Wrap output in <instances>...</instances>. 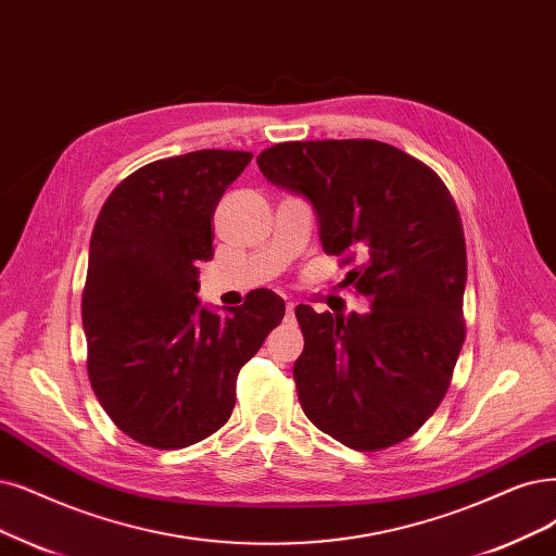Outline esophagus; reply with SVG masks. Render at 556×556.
<instances>
[{"mask_svg": "<svg viewBox=\"0 0 556 556\" xmlns=\"http://www.w3.org/2000/svg\"><path fill=\"white\" fill-rule=\"evenodd\" d=\"M286 318L293 320L295 318V302H289L286 304Z\"/></svg>", "mask_w": 556, "mask_h": 556, "instance_id": "obj_1", "label": "esophagus"}]
</instances>
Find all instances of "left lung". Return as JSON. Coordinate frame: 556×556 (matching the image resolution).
<instances>
[{"mask_svg":"<svg viewBox=\"0 0 556 556\" xmlns=\"http://www.w3.org/2000/svg\"><path fill=\"white\" fill-rule=\"evenodd\" d=\"M256 164L312 203L327 254H359L345 283L371 306L348 316L295 306L304 415L357 451L403 442L442 403L465 341L467 254L454 199L424 162L376 139L275 143Z\"/></svg>","mask_w":556,"mask_h":556,"instance_id":"left-lung-1","label":"left lung"}]
</instances>
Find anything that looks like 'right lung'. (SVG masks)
Listing matches in <instances>:
<instances>
[{
	"instance_id": "right-lung-1",
	"label": "right lung",
	"mask_w": 556,
	"mask_h": 556,
	"mask_svg": "<svg viewBox=\"0 0 556 556\" xmlns=\"http://www.w3.org/2000/svg\"><path fill=\"white\" fill-rule=\"evenodd\" d=\"M250 160L205 149L151 162L96 219L81 295L89 378L112 421L147 446L182 448L224 426L240 368L283 318L265 289L224 316L197 298L215 208Z\"/></svg>"
}]
</instances>
